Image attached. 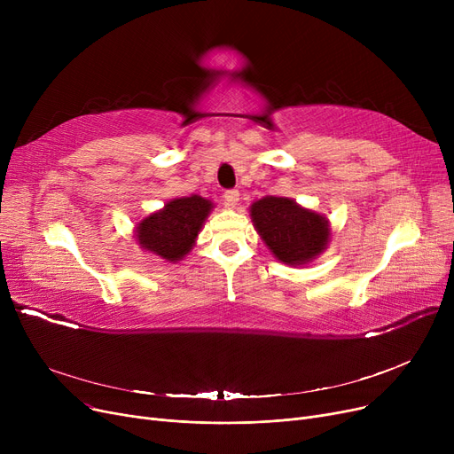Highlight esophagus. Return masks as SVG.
Instances as JSON below:
<instances>
[{"label":"esophagus","instance_id":"34e87169","mask_svg":"<svg viewBox=\"0 0 454 454\" xmlns=\"http://www.w3.org/2000/svg\"><path fill=\"white\" fill-rule=\"evenodd\" d=\"M224 200H226V204L228 206H237V202H239V191L237 189H228V191H224Z\"/></svg>","mask_w":454,"mask_h":454}]
</instances>
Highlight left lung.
<instances>
[{"label":"left lung","mask_w":454,"mask_h":454,"mask_svg":"<svg viewBox=\"0 0 454 454\" xmlns=\"http://www.w3.org/2000/svg\"><path fill=\"white\" fill-rule=\"evenodd\" d=\"M250 217L261 239L285 265L311 263L331 237L324 215L301 207L293 199L263 197L250 206Z\"/></svg>","instance_id":"1"}]
</instances>
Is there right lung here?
Returning a JSON list of instances; mask_svg holds the SVG:
<instances>
[{"instance_id":"1","label":"right lung","mask_w":454,"mask_h":454,"mask_svg":"<svg viewBox=\"0 0 454 454\" xmlns=\"http://www.w3.org/2000/svg\"><path fill=\"white\" fill-rule=\"evenodd\" d=\"M211 207L213 202L200 195L173 199L136 226V239L143 250L176 263L193 248Z\"/></svg>"}]
</instances>
